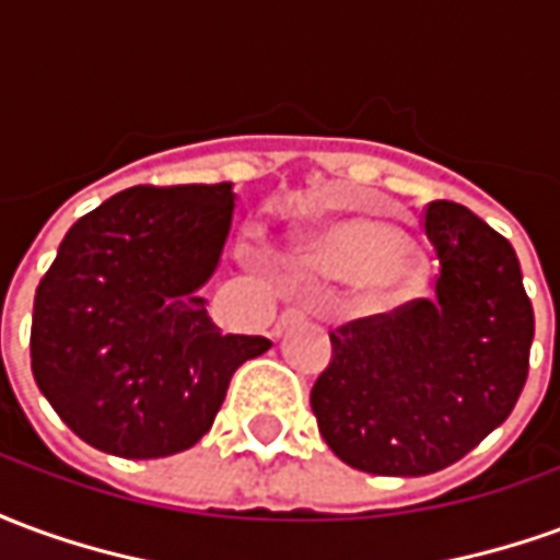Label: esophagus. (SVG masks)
<instances>
[{
	"label": "esophagus",
	"instance_id": "34e87169",
	"mask_svg": "<svg viewBox=\"0 0 560 560\" xmlns=\"http://www.w3.org/2000/svg\"><path fill=\"white\" fill-rule=\"evenodd\" d=\"M303 320H305L303 308H288V312H281L279 324H276V329H272V332H276V336H281L284 329L296 327V324H303Z\"/></svg>",
	"mask_w": 560,
	"mask_h": 560
}]
</instances>
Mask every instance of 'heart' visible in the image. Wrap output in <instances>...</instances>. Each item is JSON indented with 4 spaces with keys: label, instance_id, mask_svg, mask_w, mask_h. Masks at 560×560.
<instances>
[{
    "label": "heart",
    "instance_id": "b5f03b06",
    "mask_svg": "<svg viewBox=\"0 0 560 560\" xmlns=\"http://www.w3.org/2000/svg\"><path fill=\"white\" fill-rule=\"evenodd\" d=\"M293 260L305 279L357 284L369 305L408 300L422 284V267L405 245V233L369 215L317 221L296 240Z\"/></svg>",
    "mask_w": 560,
    "mask_h": 560
}]
</instances>
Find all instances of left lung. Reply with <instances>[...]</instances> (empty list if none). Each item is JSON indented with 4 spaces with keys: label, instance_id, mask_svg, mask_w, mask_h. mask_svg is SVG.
Instances as JSON below:
<instances>
[{
    "label": "left lung",
    "instance_id": "obj_1",
    "mask_svg": "<svg viewBox=\"0 0 560 560\" xmlns=\"http://www.w3.org/2000/svg\"><path fill=\"white\" fill-rule=\"evenodd\" d=\"M425 236L441 260L432 300L329 332L312 387L324 441L365 474L422 477L468 456L528 377L534 308L513 245L453 200L425 207Z\"/></svg>",
    "mask_w": 560,
    "mask_h": 560
}]
</instances>
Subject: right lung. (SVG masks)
<instances>
[{"mask_svg":"<svg viewBox=\"0 0 560 560\" xmlns=\"http://www.w3.org/2000/svg\"><path fill=\"white\" fill-rule=\"evenodd\" d=\"M233 185H135L71 224L32 312V375L86 444L161 458L212 429L233 372L272 348L224 336L200 288L231 231Z\"/></svg>","mask_w":560,"mask_h":560,"instance_id":"add662e5","label":"right lung"}]
</instances>
